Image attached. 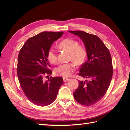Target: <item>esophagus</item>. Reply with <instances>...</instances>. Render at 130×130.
<instances>
[{"label":"esophagus","instance_id":"1","mask_svg":"<svg viewBox=\"0 0 130 130\" xmlns=\"http://www.w3.org/2000/svg\"><path fill=\"white\" fill-rule=\"evenodd\" d=\"M69 80V78L63 77V81H64V82H67V81H68Z\"/></svg>","mask_w":130,"mask_h":130}]
</instances>
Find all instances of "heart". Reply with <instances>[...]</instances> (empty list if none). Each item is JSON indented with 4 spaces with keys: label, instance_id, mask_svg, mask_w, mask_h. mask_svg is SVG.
Listing matches in <instances>:
<instances>
[{
    "label": "heart",
    "instance_id": "heart-1",
    "mask_svg": "<svg viewBox=\"0 0 130 130\" xmlns=\"http://www.w3.org/2000/svg\"><path fill=\"white\" fill-rule=\"evenodd\" d=\"M77 41L70 38H66L59 43L58 46L61 49L67 51L70 53V59L77 64H80L84 62L87 55L85 47L78 45ZM48 60L51 63L56 64L58 57L54 49H50L48 53ZM75 69L74 63H65L59 66L55 70V73L57 76L64 77H69Z\"/></svg>",
    "mask_w": 130,
    "mask_h": 130
}]
</instances>
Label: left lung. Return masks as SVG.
<instances>
[{
    "label": "left lung",
    "mask_w": 130,
    "mask_h": 130,
    "mask_svg": "<svg viewBox=\"0 0 130 130\" xmlns=\"http://www.w3.org/2000/svg\"><path fill=\"white\" fill-rule=\"evenodd\" d=\"M69 32L81 38L87 56V61L82 66L78 75L88 80L79 81L74 97L82 105H92L105 95L111 84L113 75L111 54L103 41L95 35L82 31Z\"/></svg>",
    "instance_id": "1"
}]
</instances>
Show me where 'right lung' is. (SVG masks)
Returning <instances> with one entry per match:
<instances>
[{
    "label": "right lung",
    "mask_w": 130,
    "mask_h": 130,
    "mask_svg": "<svg viewBox=\"0 0 130 130\" xmlns=\"http://www.w3.org/2000/svg\"><path fill=\"white\" fill-rule=\"evenodd\" d=\"M63 32H43L30 38L23 45L18 57L17 76L23 92L31 102L40 106L52 104L63 83L61 77L50 76L48 53L54 42Z\"/></svg>",
    "instance_id": "right-lung-1"
}]
</instances>
